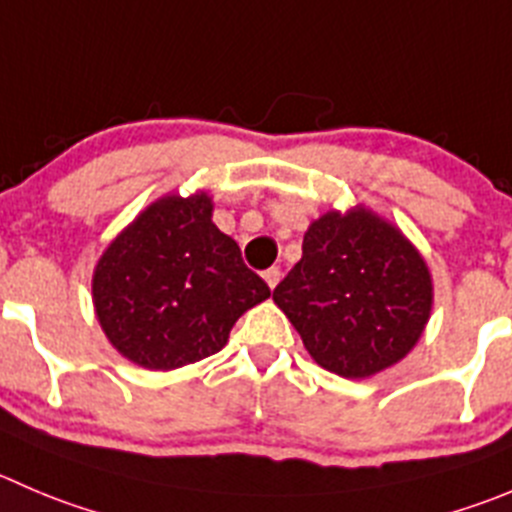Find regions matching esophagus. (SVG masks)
Here are the masks:
<instances>
[{"instance_id": "34e87169", "label": "esophagus", "mask_w": 512, "mask_h": 512, "mask_svg": "<svg viewBox=\"0 0 512 512\" xmlns=\"http://www.w3.org/2000/svg\"><path fill=\"white\" fill-rule=\"evenodd\" d=\"M264 281L269 284V289H276V284L281 281V269H276V266H271V269L264 271Z\"/></svg>"}]
</instances>
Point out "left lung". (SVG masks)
<instances>
[{"label":"left lung","instance_id":"left-lung-1","mask_svg":"<svg viewBox=\"0 0 512 512\" xmlns=\"http://www.w3.org/2000/svg\"><path fill=\"white\" fill-rule=\"evenodd\" d=\"M316 364L339 377L392 367L422 337L432 281L410 241L374 213H326L274 289Z\"/></svg>","mask_w":512,"mask_h":512}]
</instances>
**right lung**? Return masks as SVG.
<instances>
[{
    "label": "right lung",
    "instance_id": "1",
    "mask_svg": "<svg viewBox=\"0 0 512 512\" xmlns=\"http://www.w3.org/2000/svg\"><path fill=\"white\" fill-rule=\"evenodd\" d=\"M211 211L206 193L160 198L102 253L97 319L140 367L175 369L221 352L238 316L271 296Z\"/></svg>",
    "mask_w": 512,
    "mask_h": 512
}]
</instances>
